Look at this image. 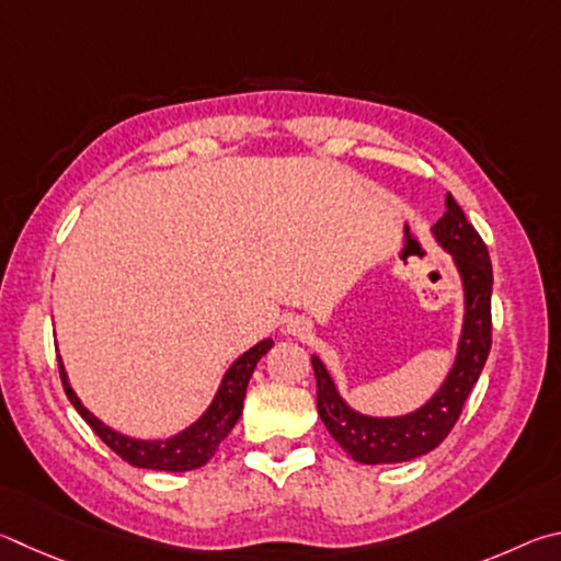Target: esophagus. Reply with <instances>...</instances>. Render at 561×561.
<instances>
[{
	"label": "esophagus",
	"mask_w": 561,
	"mask_h": 561,
	"mask_svg": "<svg viewBox=\"0 0 561 561\" xmlns=\"http://www.w3.org/2000/svg\"><path fill=\"white\" fill-rule=\"evenodd\" d=\"M288 332L293 337H302L308 332V322L306 320H293L288 325Z\"/></svg>",
	"instance_id": "1"
}]
</instances>
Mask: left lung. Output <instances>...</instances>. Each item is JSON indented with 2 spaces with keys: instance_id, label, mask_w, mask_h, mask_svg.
I'll return each mask as SVG.
<instances>
[{
  "instance_id": "obj_1",
  "label": "left lung",
  "mask_w": 561,
  "mask_h": 561,
  "mask_svg": "<svg viewBox=\"0 0 561 561\" xmlns=\"http://www.w3.org/2000/svg\"><path fill=\"white\" fill-rule=\"evenodd\" d=\"M431 236L454 261L463 288V322L456 345L454 365L446 379L424 404L399 416H371L352 409L332 379L330 369L312 355L318 381V414L330 436L357 463H404L426 456L444 440L460 416L470 389L476 387L490 352V296H493V265L483 239L450 194L446 214L431 226Z\"/></svg>"
}]
</instances>
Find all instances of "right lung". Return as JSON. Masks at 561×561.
<instances>
[{
  "label": "right lung",
  "instance_id": "1",
  "mask_svg": "<svg viewBox=\"0 0 561 561\" xmlns=\"http://www.w3.org/2000/svg\"><path fill=\"white\" fill-rule=\"evenodd\" d=\"M273 347V340L265 337L259 345L245 350L241 357L231 362V367L224 371L221 385L216 389L209 407L202 411V416L182 431H176L170 438H135L121 434L113 426H107L105 421L98 419L91 409L83 407V401L68 381L66 367L61 357H58V367H61V381L66 389V397L76 407L78 414L85 419V424L95 431V436L103 444L115 450L117 456L135 468L147 470H170V473H184V470L202 468L211 460L221 440L231 434L236 421L241 416L245 387L253 375L259 359Z\"/></svg>",
  "mask_w": 561,
  "mask_h": 561
}]
</instances>
